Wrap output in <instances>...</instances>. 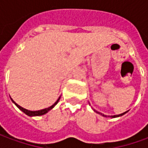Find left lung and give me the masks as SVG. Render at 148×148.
Returning <instances> with one entry per match:
<instances>
[{
    "mask_svg": "<svg viewBox=\"0 0 148 148\" xmlns=\"http://www.w3.org/2000/svg\"><path fill=\"white\" fill-rule=\"evenodd\" d=\"M95 112H97V111H95ZM97 113H99V112H97ZM126 112H124V113H123V114H118V115H113V116H111L112 118H116V117H119V116H122V115H123L124 114H125ZM99 114H100V113H99ZM101 115H103V116H105V117H107V116H105V115H104V114H100Z\"/></svg>",
    "mask_w": 148,
    "mask_h": 148,
    "instance_id": "obj_1",
    "label": "left lung"
}]
</instances>
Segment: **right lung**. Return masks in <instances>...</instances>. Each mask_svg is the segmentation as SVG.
I'll use <instances>...</instances> for the list:
<instances>
[{"label":"right lung","mask_w":148,"mask_h":148,"mask_svg":"<svg viewBox=\"0 0 148 148\" xmlns=\"http://www.w3.org/2000/svg\"><path fill=\"white\" fill-rule=\"evenodd\" d=\"M11 99V98H10ZM60 99V97L58 99V100L54 103L53 105H52V106H50V107H49V108H46V109H43V110H36V111H31V110H26V109H24L23 107H21V106H20L19 105H17L15 102H14L13 99H11V100L13 101V103H14V105H16L19 109H20V110L23 111L25 114H27L28 116H30V117H33V116H40V115H43V114H47L48 112H49V110H51L53 108L55 105H57L58 103V101H59Z\"/></svg>","instance_id":"1"}]
</instances>
